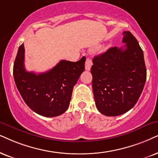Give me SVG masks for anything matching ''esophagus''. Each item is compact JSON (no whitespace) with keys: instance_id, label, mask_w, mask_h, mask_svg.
Returning a JSON list of instances; mask_svg holds the SVG:
<instances>
[{"instance_id":"esophagus-1","label":"esophagus","mask_w":158,"mask_h":158,"mask_svg":"<svg viewBox=\"0 0 158 158\" xmlns=\"http://www.w3.org/2000/svg\"><path fill=\"white\" fill-rule=\"evenodd\" d=\"M92 65H93V62L90 59L87 58L86 60V62H85V69L87 70V71H89V70L91 69V66Z\"/></svg>"}]
</instances>
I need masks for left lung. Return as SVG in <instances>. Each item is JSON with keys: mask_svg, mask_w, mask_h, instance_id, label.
Wrapping results in <instances>:
<instances>
[{"mask_svg": "<svg viewBox=\"0 0 158 158\" xmlns=\"http://www.w3.org/2000/svg\"><path fill=\"white\" fill-rule=\"evenodd\" d=\"M123 47L109 48L95 56L91 68L96 107L106 116H118L134 106L147 79L143 50L130 31L123 32Z\"/></svg>", "mask_w": 158, "mask_h": 158, "instance_id": "obj_1", "label": "left lung"}]
</instances>
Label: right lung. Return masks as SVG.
Segmentation results:
<instances>
[{
  "mask_svg": "<svg viewBox=\"0 0 158 158\" xmlns=\"http://www.w3.org/2000/svg\"><path fill=\"white\" fill-rule=\"evenodd\" d=\"M25 48L19 46L13 68L14 79L26 104L35 113L53 117L67 110L73 86L85 71L86 57L77 62L60 60L44 73L28 72L25 69Z\"/></svg>",
  "mask_w": 158,
  "mask_h": 158,
  "instance_id": "right-lung-1",
  "label": "right lung"
}]
</instances>
